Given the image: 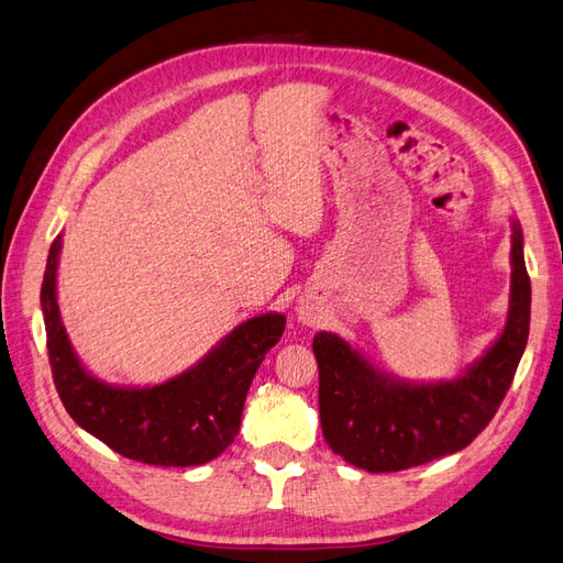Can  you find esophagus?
<instances>
[{
	"label": "esophagus",
	"instance_id": "34e87169",
	"mask_svg": "<svg viewBox=\"0 0 563 563\" xmlns=\"http://www.w3.org/2000/svg\"><path fill=\"white\" fill-rule=\"evenodd\" d=\"M297 319L305 325H316V323H319L321 316H319V309L309 305V301H301V305L297 307Z\"/></svg>",
	"mask_w": 563,
	"mask_h": 563
}]
</instances>
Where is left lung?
<instances>
[{"instance_id": "left-lung-1", "label": "left lung", "mask_w": 563, "mask_h": 563, "mask_svg": "<svg viewBox=\"0 0 563 563\" xmlns=\"http://www.w3.org/2000/svg\"><path fill=\"white\" fill-rule=\"evenodd\" d=\"M530 328L523 230L511 221V292L504 330L452 380L416 383L380 371L335 333H316L321 428L330 450L371 473L405 471L464 450L511 387Z\"/></svg>"}]
</instances>
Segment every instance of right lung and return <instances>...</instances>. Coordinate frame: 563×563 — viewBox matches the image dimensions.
Wrapping results in <instances>:
<instances>
[{"instance_id":"add662e5","label":"right lung","mask_w":563,"mask_h":563,"mask_svg":"<svg viewBox=\"0 0 563 563\" xmlns=\"http://www.w3.org/2000/svg\"><path fill=\"white\" fill-rule=\"evenodd\" d=\"M62 235L52 242L40 305L52 378L66 411L113 452L152 466H201L235 440L256 368L278 344L285 313L240 323L195 366L158 385H111L82 366L56 301Z\"/></svg>"}]
</instances>
